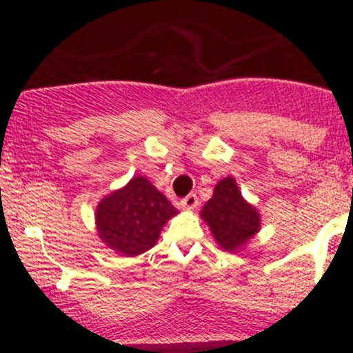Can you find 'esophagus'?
<instances>
[{
  "label": "esophagus",
  "instance_id": "obj_1",
  "mask_svg": "<svg viewBox=\"0 0 353 353\" xmlns=\"http://www.w3.org/2000/svg\"><path fill=\"white\" fill-rule=\"evenodd\" d=\"M181 204H182V208H185V209H194L197 205V196L196 194H189V196H185L184 199L181 201Z\"/></svg>",
  "mask_w": 353,
  "mask_h": 353
}]
</instances>
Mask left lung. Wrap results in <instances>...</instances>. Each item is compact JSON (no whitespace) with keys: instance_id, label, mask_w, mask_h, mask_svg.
<instances>
[{"instance_id":"obj_1","label":"left lung","mask_w":353,"mask_h":353,"mask_svg":"<svg viewBox=\"0 0 353 353\" xmlns=\"http://www.w3.org/2000/svg\"><path fill=\"white\" fill-rule=\"evenodd\" d=\"M201 216L208 222L217 244L225 250L244 245L261 228L259 212L242 199L241 190L232 177L219 182Z\"/></svg>"}]
</instances>
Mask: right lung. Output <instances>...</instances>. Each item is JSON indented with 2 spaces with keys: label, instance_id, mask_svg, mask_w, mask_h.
Here are the masks:
<instances>
[{
  "label": "right lung",
  "instance_id": "1",
  "mask_svg": "<svg viewBox=\"0 0 353 353\" xmlns=\"http://www.w3.org/2000/svg\"><path fill=\"white\" fill-rule=\"evenodd\" d=\"M177 209L145 177L104 197L96 210V225L103 242L124 255H137L156 244L161 229Z\"/></svg>",
  "mask_w": 353,
  "mask_h": 353
}]
</instances>
